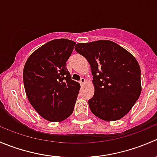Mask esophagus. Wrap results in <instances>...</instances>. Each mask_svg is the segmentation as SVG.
Returning a JSON list of instances; mask_svg holds the SVG:
<instances>
[{
    "mask_svg": "<svg viewBox=\"0 0 157 157\" xmlns=\"http://www.w3.org/2000/svg\"><path fill=\"white\" fill-rule=\"evenodd\" d=\"M85 82H86V80H85L84 78H83V77H82L81 79H80V84H83V83H85Z\"/></svg>",
    "mask_w": 157,
    "mask_h": 157,
    "instance_id": "34e87169",
    "label": "esophagus"
}]
</instances>
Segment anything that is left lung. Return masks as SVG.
Masks as SVG:
<instances>
[{
	"label": "left lung",
	"mask_w": 157,
	"mask_h": 157,
	"mask_svg": "<svg viewBox=\"0 0 157 157\" xmlns=\"http://www.w3.org/2000/svg\"><path fill=\"white\" fill-rule=\"evenodd\" d=\"M75 50L90 64L95 93L91 112L104 121L123 118L141 93L140 68L131 53L109 40L78 43Z\"/></svg>",
	"instance_id": "left-lung-1"
}]
</instances>
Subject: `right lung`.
Here are the masks:
<instances>
[{"instance_id": "add662e5", "label": "right lung", "mask_w": 157, "mask_h": 157, "mask_svg": "<svg viewBox=\"0 0 157 157\" xmlns=\"http://www.w3.org/2000/svg\"><path fill=\"white\" fill-rule=\"evenodd\" d=\"M76 42L54 39L35 51L23 69V83L30 104L49 121H61L72 114L80 85L66 68Z\"/></svg>"}]
</instances>
